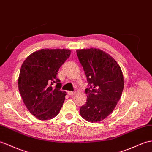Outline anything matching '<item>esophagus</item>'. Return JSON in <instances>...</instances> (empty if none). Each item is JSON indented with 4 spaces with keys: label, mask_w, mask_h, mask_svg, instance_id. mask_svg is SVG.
Masks as SVG:
<instances>
[{
    "label": "esophagus",
    "mask_w": 152,
    "mask_h": 152,
    "mask_svg": "<svg viewBox=\"0 0 152 152\" xmlns=\"http://www.w3.org/2000/svg\"><path fill=\"white\" fill-rule=\"evenodd\" d=\"M68 94L70 95V96H72V95L76 94V91H68Z\"/></svg>",
    "instance_id": "1"
}]
</instances>
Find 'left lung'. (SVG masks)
<instances>
[{
	"mask_svg": "<svg viewBox=\"0 0 152 152\" xmlns=\"http://www.w3.org/2000/svg\"><path fill=\"white\" fill-rule=\"evenodd\" d=\"M87 77L86 104L80 109L82 117L91 122L102 121L113 111L122 96L124 77L114 58L100 49L76 50Z\"/></svg>",
	"mask_w": 152,
	"mask_h": 152,
	"instance_id": "obj_1",
	"label": "left lung"
}]
</instances>
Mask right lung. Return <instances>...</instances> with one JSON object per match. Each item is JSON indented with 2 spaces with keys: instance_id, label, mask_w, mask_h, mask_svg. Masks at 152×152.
<instances>
[{
  "instance_id": "obj_1",
  "label": "right lung",
  "mask_w": 152,
  "mask_h": 152,
  "mask_svg": "<svg viewBox=\"0 0 152 152\" xmlns=\"http://www.w3.org/2000/svg\"><path fill=\"white\" fill-rule=\"evenodd\" d=\"M70 52L69 49H41L28 56L21 65L19 91L28 110L37 119L54 118L62 107L66 92L60 90L61 83L56 75Z\"/></svg>"
}]
</instances>
